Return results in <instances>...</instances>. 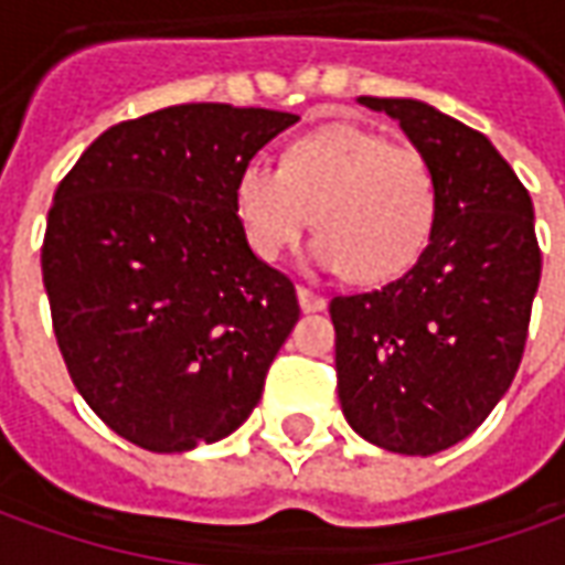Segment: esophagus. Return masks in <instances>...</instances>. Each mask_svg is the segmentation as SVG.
<instances>
[{
    "label": "esophagus",
    "mask_w": 565,
    "mask_h": 565,
    "mask_svg": "<svg viewBox=\"0 0 565 565\" xmlns=\"http://www.w3.org/2000/svg\"><path fill=\"white\" fill-rule=\"evenodd\" d=\"M296 296H299V306H302L306 315H311V311H323V308H327V299H323L320 294H315V290H308V287H296Z\"/></svg>",
    "instance_id": "34e87169"
}]
</instances>
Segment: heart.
<instances>
[{"label":"heart","instance_id":"obj_1","mask_svg":"<svg viewBox=\"0 0 565 565\" xmlns=\"http://www.w3.org/2000/svg\"><path fill=\"white\" fill-rule=\"evenodd\" d=\"M235 214L259 259L315 226L308 266L379 284L405 271L436 221V174L420 150L332 124L290 145L284 166L254 157L235 178Z\"/></svg>","mask_w":565,"mask_h":565}]
</instances>
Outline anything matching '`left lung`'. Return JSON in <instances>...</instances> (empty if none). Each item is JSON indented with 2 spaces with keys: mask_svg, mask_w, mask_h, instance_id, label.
<instances>
[{
  "mask_svg": "<svg viewBox=\"0 0 565 565\" xmlns=\"http://www.w3.org/2000/svg\"><path fill=\"white\" fill-rule=\"evenodd\" d=\"M356 103L433 166L436 221L403 278L330 302L339 403L372 445L429 457L472 436L521 366L542 278L533 199L487 136L433 105Z\"/></svg>",
  "mask_w": 565,
  "mask_h": 565,
  "instance_id": "1",
  "label": "left lung"
}]
</instances>
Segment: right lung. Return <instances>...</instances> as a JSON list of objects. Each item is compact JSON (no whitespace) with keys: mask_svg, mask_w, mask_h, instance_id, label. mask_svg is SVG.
<instances>
[{"mask_svg":"<svg viewBox=\"0 0 565 565\" xmlns=\"http://www.w3.org/2000/svg\"><path fill=\"white\" fill-rule=\"evenodd\" d=\"M296 120L172 105L105 129L56 186L42 247L56 344L84 403L139 448L221 441L257 408L299 302L250 250L233 193Z\"/></svg>","mask_w":565,"mask_h":565,"instance_id":"obj_1","label":"right lung"}]
</instances>
